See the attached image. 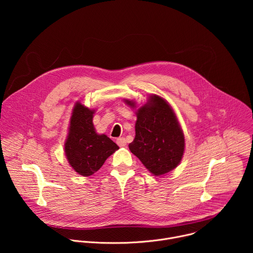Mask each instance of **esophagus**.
I'll return each instance as SVG.
<instances>
[{
  "mask_svg": "<svg viewBox=\"0 0 253 253\" xmlns=\"http://www.w3.org/2000/svg\"><path fill=\"white\" fill-rule=\"evenodd\" d=\"M126 139L125 138H118L117 139V144H118V145L120 146V147H125L126 146Z\"/></svg>",
  "mask_w": 253,
  "mask_h": 253,
  "instance_id": "1",
  "label": "esophagus"
}]
</instances>
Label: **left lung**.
<instances>
[{"label": "left lung", "mask_w": 253, "mask_h": 253, "mask_svg": "<svg viewBox=\"0 0 253 253\" xmlns=\"http://www.w3.org/2000/svg\"><path fill=\"white\" fill-rule=\"evenodd\" d=\"M125 102L135 107V102ZM136 114V135L129 144L130 151L155 176L176 168L182 159L185 141L171 106L160 96L152 95Z\"/></svg>", "instance_id": "8db88e82"}]
</instances>
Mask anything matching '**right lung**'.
<instances>
[{"mask_svg": "<svg viewBox=\"0 0 253 253\" xmlns=\"http://www.w3.org/2000/svg\"><path fill=\"white\" fill-rule=\"evenodd\" d=\"M95 110L77 102L72 112L69 133L65 142L68 162L78 174L90 176L98 171L118 145L105 134L96 133L93 125Z\"/></svg>", "mask_w": 253, "mask_h": 253, "instance_id": "add662e5", "label": "right lung"}]
</instances>
